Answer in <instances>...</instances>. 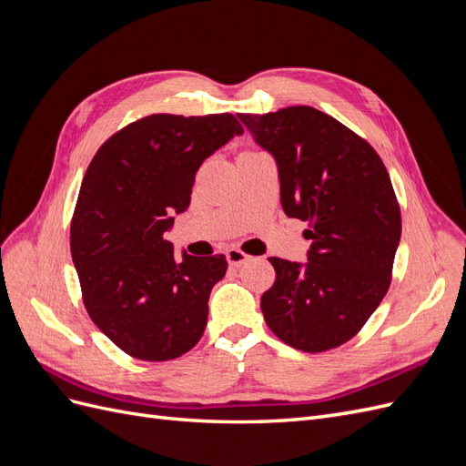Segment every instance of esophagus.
<instances>
[{
  "label": "esophagus",
  "instance_id": "esophagus-1",
  "mask_svg": "<svg viewBox=\"0 0 466 466\" xmlns=\"http://www.w3.org/2000/svg\"><path fill=\"white\" fill-rule=\"evenodd\" d=\"M225 257H228V262L231 268H238L243 266L247 260H248V255H245V252L241 248H229L228 252H225Z\"/></svg>",
  "mask_w": 466,
  "mask_h": 466
}]
</instances>
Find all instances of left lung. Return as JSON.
Returning a JSON list of instances; mask_svg holds the SVG:
<instances>
[{
  "instance_id": "1",
  "label": "left lung",
  "mask_w": 466,
  "mask_h": 466,
  "mask_svg": "<svg viewBox=\"0 0 466 466\" xmlns=\"http://www.w3.org/2000/svg\"><path fill=\"white\" fill-rule=\"evenodd\" d=\"M278 165L288 218L309 223L305 264L272 257L260 309L288 346L317 354L354 338L383 301L400 241V206L377 151L313 106L238 115Z\"/></svg>"
}]
</instances>
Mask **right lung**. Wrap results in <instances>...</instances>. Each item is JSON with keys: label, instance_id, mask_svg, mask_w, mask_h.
<instances>
[{"label": "right lung", "instance_id": "obj_1", "mask_svg": "<svg viewBox=\"0 0 466 466\" xmlns=\"http://www.w3.org/2000/svg\"><path fill=\"white\" fill-rule=\"evenodd\" d=\"M238 134L229 112L151 115L110 136L87 167L69 231L81 298L98 330L136 360H175L204 334L228 260H178L163 235L188 208L204 159Z\"/></svg>", "mask_w": 466, "mask_h": 466}]
</instances>
